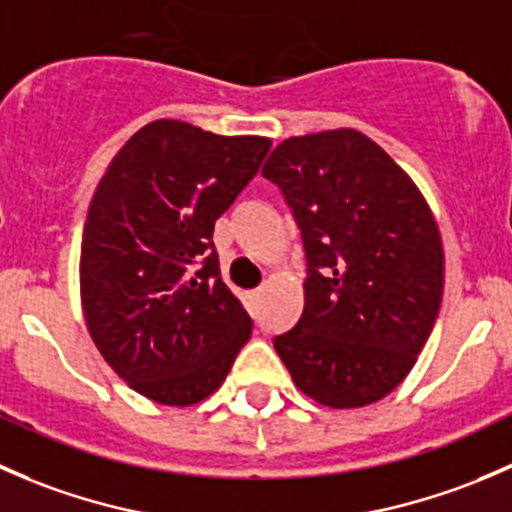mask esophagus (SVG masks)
<instances>
[{"label":"esophagus","mask_w":512,"mask_h":512,"mask_svg":"<svg viewBox=\"0 0 512 512\" xmlns=\"http://www.w3.org/2000/svg\"><path fill=\"white\" fill-rule=\"evenodd\" d=\"M262 292H265V287H257L255 292H252V297H255V299H257V297H262Z\"/></svg>","instance_id":"esophagus-1"}]
</instances>
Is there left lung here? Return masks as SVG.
<instances>
[{"mask_svg":"<svg viewBox=\"0 0 512 512\" xmlns=\"http://www.w3.org/2000/svg\"><path fill=\"white\" fill-rule=\"evenodd\" d=\"M262 175L282 190L307 260L299 322L277 334L294 384L332 409L404 381L443 297L438 225L414 180L352 128L287 138Z\"/></svg>","mask_w":512,"mask_h":512,"instance_id":"1","label":"left lung"}]
</instances>
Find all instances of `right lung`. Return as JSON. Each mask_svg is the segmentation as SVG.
Wrapping results in <instances>:
<instances>
[{
    "instance_id": "right-lung-1",
    "label": "right lung",
    "mask_w": 512,
    "mask_h": 512,
    "mask_svg": "<svg viewBox=\"0 0 512 512\" xmlns=\"http://www.w3.org/2000/svg\"><path fill=\"white\" fill-rule=\"evenodd\" d=\"M270 146L153 121L98 183L81 240L84 317L111 369L158 404L213 394L250 339V314L220 277L213 230Z\"/></svg>"
}]
</instances>
